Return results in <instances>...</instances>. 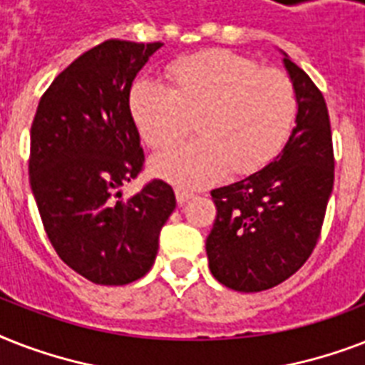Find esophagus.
<instances>
[{"mask_svg": "<svg viewBox=\"0 0 365 365\" xmlns=\"http://www.w3.org/2000/svg\"><path fill=\"white\" fill-rule=\"evenodd\" d=\"M189 199H193V193H189V191H185V189H176L178 205H185Z\"/></svg>", "mask_w": 365, "mask_h": 365, "instance_id": "34e87169", "label": "esophagus"}]
</instances>
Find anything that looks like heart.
I'll return each mask as SVG.
<instances>
[{
	"mask_svg": "<svg viewBox=\"0 0 365 365\" xmlns=\"http://www.w3.org/2000/svg\"><path fill=\"white\" fill-rule=\"evenodd\" d=\"M170 88L138 81L130 91L132 121L149 148L176 142L197 117L200 136L155 155V176L182 189H200L227 168L259 170L280 153L297 115L289 77L231 51L212 48L176 60Z\"/></svg>",
	"mask_w": 365,
	"mask_h": 365,
	"instance_id": "obj_1",
	"label": "heart"
}]
</instances>
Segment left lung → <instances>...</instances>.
Wrapping results in <instances>:
<instances>
[{
  "mask_svg": "<svg viewBox=\"0 0 365 365\" xmlns=\"http://www.w3.org/2000/svg\"><path fill=\"white\" fill-rule=\"evenodd\" d=\"M282 53V51H280ZM295 88V126L261 170L214 189L216 222L206 239L208 267L237 292H263L309 259L334 189V145L322 93L282 53Z\"/></svg>",
  "mask_w": 365,
  "mask_h": 365,
  "instance_id": "1",
  "label": "left lung"
}]
</instances>
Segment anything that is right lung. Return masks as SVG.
<instances>
[{
  "label": "right lung",
  "mask_w": 365,
  "mask_h": 365,
  "mask_svg": "<svg viewBox=\"0 0 365 365\" xmlns=\"http://www.w3.org/2000/svg\"><path fill=\"white\" fill-rule=\"evenodd\" d=\"M160 47L110 39L91 48L54 79L34 117L30 185L43 227L60 259L94 284L142 278L176 208L160 180L121 199L143 166L132 81Z\"/></svg>",
  "instance_id": "obj_1"
}]
</instances>
